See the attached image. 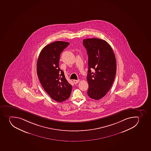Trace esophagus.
<instances>
[{
	"label": "esophagus",
	"mask_w": 151,
	"mask_h": 151,
	"mask_svg": "<svg viewBox=\"0 0 151 151\" xmlns=\"http://www.w3.org/2000/svg\"><path fill=\"white\" fill-rule=\"evenodd\" d=\"M73 81L74 83H75V84H77V83H78L80 82V80H74Z\"/></svg>",
	"instance_id": "1"
}]
</instances>
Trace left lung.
<instances>
[{
	"label": "left lung",
	"mask_w": 151,
	"mask_h": 151,
	"mask_svg": "<svg viewBox=\"0 0 151 151\" xmlns=\"http://www.w3.org/2000/svg\"><path fill=\"white\" fill-rule=\"evenodd\" d=\"M88 57L87 80L88 95L98 100L105 96L112 86L116 70L115 55L109 43L97 38L84 39ZM93 69L95 71L91 72Z\"/></svg>",
	"instance_id": "obj_1"
}]
</instances>
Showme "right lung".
Here are the masks:
<instances>
[{"mask_svg": "<svg viewBox=\"0 0 151 151\" xmlns=\"http://www.w3.org/2000/svg\"><path fill=\"white\" fill-rule=\"evenodd\" d=\"M69 45L57 41L42 49L37 61V70L43 89L54 100L62 102L69 98L72 86L59 68L60 54Z\"/></svg>", "mask_w": 151, "mask_h": 151, "instance_id": "obj_1", "label": "right lung"}]
</instances>
